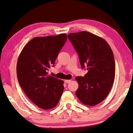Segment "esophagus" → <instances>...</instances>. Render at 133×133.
I'll return each mask as SVG.
<instances>
[{"label":"esophagus","instance_id":"esophagus-1","mask_svg":"<svg viewBox=\"0 0 133 133\" xmlns=\"http://www.w3.org/2000/svg\"><path fill=\"white\" fill-rule=\"evenodd\" d=\"M70 82H71V80H65L64 82L65 83H69Z\"/></svg>","mask_w":133,"mask_h":133}]
</instances>
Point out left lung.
<instances>
[{
	"mask_svg": "<svg viewBox=\"0 0 133 133\" xmlns=\"http://www.w3.org/2000/svg\"><path fill=\"white\" fill-rule=\"evenodd\" d=\"M79 57L81 66H87L84 76H77L76 95L83 104L95 105L105 99L115 78L113 52L105 41L91 32L83 31L68 36Z\"/></svg>",
	"mask_w": 133,
	"mask_h": 133,
	"instance_id": "left-lung-1",
	"label": "left lung"
}]
</instances>
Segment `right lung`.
I'll list each match as a JSON object with an SVG mask.
<instances>
[{"mask_svg":"<svg viewBox=\"0 0 133 133\" xmlns=\"http://www.w3.org/2000/svg\"><path fill=\"white\" fill-rule=\"evenodd\" d=\"M67 39L65 34L31 39L18 59V82L31 101L41 109L55 107L64 90V82L48 75Z\"/></svg>","mask_w":133,"mask_h":133,"instance_id":"add662e5","label":"right lung"}]
</instances>
